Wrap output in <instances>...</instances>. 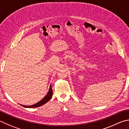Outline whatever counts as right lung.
Here are the masks:
<instances>
[{
	"mask_svg": "<svg viewBox=\"0 0 129 129\" xmlns=\"http://www.w3.org/2000/svg\"><path fill=\"white\" fill-rule=\"evenodd\" d=\"M52 89L51 85H50L49 90V91H48L47 94L45 95V96L43 98V99H42L40 101L31 106H25V105H21L26 108H35V107L41 106L44 105L46 102L49 101H50V100L51 99L52 97Z\"/></svg>",
	"mask_w": 129,
	"mask_h": 129,
	"instance_id": "add662e5",
	"label": "right lung"
}]
</instances>
